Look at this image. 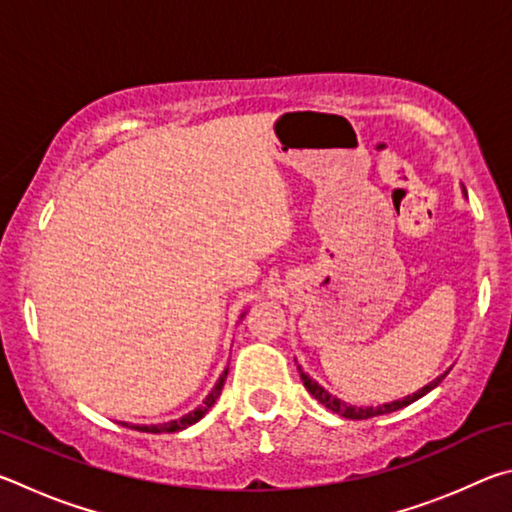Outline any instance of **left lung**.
Masks as SVG:
<instances>
[{"label":"left lung","mask_w":512,"mask_h":512,"mask_svg":"<svg viewBox=\"0 0 512 512\" xmlns=\"http://www.w3.org/2000/svg\"><path fill=\"white\" fill-rule=\"evenodd\" d=\"M298 370H300V379H302V384H305V388L307 391L311 393V397H316V400L325 406V409H329L332 413H339L341 418H348V420H368V418H375V415H384V413H393V411H400V409H404V406H409V404H413L415 400H420L422 395H427L429 391H433V388H436L440 381L445 379V375H440V377H436L431 381V384H427V386H422L418 393H413V395H406V397H402V400H395V402H388V404H379V406H357V404H348V402H343V400H339V397L336 395H332L329 391H325L323 386L318 384L316 379H311L305 370H302L300 366H298Z\"/></svg>","instance_id":"1"}]
</instances>
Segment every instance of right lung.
<instances>
[{
	"label": "right lung",
	"instance_id": "add662e5",
	"mask_svg": "<svg viewBox=\"0 0 512 512\" xmlns=\"http://www.w3.org/2000/svg\"><path fill=\"white\" fill-rule=\"evenodd\" d=\"M225 377H228V368L223 370V375L219 377V381H216L214 384V388H212V393L205 397V402L198 406V409H194L192 413H187V415H183V418H178V420H171V422H162V424H149V427H146V424H128V422H121L124 424V427H131V429H137V431H146V433H176V431H183V429H187V427H192V424H196L198 420L203 418V415L212 409V404L216 402V397L221 395V388H223V384H225Z\"/></svg>",
	"mask_w": 512,
	"mask_h": 512
}]
</instances>
